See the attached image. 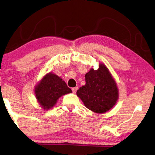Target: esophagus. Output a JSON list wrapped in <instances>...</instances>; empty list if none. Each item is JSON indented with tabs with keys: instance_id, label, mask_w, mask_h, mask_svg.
<instances>
[{
	"instance_id": "esophagus-1",
	"label": "esophagus",
	"mask_w": 155,
	"mask_h": 155,
	"mask_svg": "<svg viewBox=\"0 0 155 155\" xmlns=\"http://www.w3.org/2000/svg\"><path fill=\"white\" fill-rule=\"evenodd\" d=\"M78 89V87H73V88H72V91L73 93H75L76 91H77V90Z\"/></svg>"
}]
</instances>
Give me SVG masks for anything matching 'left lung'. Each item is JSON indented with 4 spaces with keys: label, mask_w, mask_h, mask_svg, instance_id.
Instances as JSON below:
<instances>
[{
    "label": "left lung",
    "mask_w": 155,
    "mask_h": 155,
    "mask_svg": "<svg viewBox=\"0 0 155 155\" xmlns=\"http://www.w3.org/2000/svg\"><path fill=\"white\" fill-rule=\"evenodd\" d=\"M86 84L77 91V95L89 110L103 113L113 108L117 101L119 93L115 81L104 64L97 70L92 68L85 75Z\"/></svg>",
    "instance_id": "left-lung-1"
}]
</instances>
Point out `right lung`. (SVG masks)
Listing matches in <instances>:
<instances>
[{
    "label": "right lung",
    "instance_id": "obj_1",
    "mask_svg": "<svg viewBox=\"0 0 155 155\" xmlns=\"http://www.w3.org/2000/svg\"><path fill=\"white\" fill-rule=\"evenodd\" d=\"M71 92L64 81L51 73L45 75L35 87V97L44 109L51 108L61 96Z\"/></svg>",
    "mask_w": 155,
    "mask_h": 155
}]
</instances>
